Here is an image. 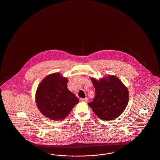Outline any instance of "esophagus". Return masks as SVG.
<instances>
[{"label": "esophagus", "instance_id": "1", "mask_svg": "<svg viewBox=\"0 0 160 160\" xmlns=\"http://www.w3.org/2000/svg\"><path fill=\"white\" fill-rule=\"evenodd\" d=\"M81 101H83V102H87L88 101V98H80V99Z\"/></svg>", "mask_w": 160, "mask_h": 160}]
</instances>
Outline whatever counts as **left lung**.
I'll list each match as a JSON object with an SVG mask.
<instances>
[{"label": "left lung", "mask_w": 160, "mask_h": 160, "mask_svg": "<svg viewBox=\"0 0 160 160\" xmlns=\"http://www.w3.org/2000/svg\"><path fill=\"white\" fill-rule=\"evenodd\" d=\"M95 88V97L88 106L101 120H112L123 112L129 101V92L122 82L114 75L99 80L91 78Z\"/></svg>", "instance_id": "1"}]
</instances>
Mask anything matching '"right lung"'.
Listing matches in <instances>:
<instances>
[{
	"label": "right lung",
	"mask_w": 160,
	"mask_h": 160,
	"mask_svg": "<svg viewBox=\"0 0 160 160\" xmlns=\"http://www.w3.org/2000/svg\"><path fill=\"white\" fill-rule=\"evenodd\" d=\"M68 80L59 73L46 77L36 91L37 106L40 112L52 120H60L69 114L79 100L68 89Z\"/></svg>",
	"instance_id": "add662e5"
}]
</instances>
